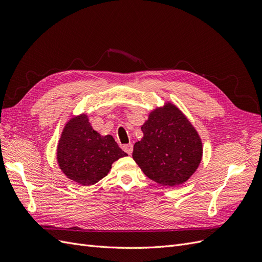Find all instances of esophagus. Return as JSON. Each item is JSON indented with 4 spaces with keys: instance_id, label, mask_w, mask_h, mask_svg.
I'll return each mask as SVG.
<instances>
[{
    "instance_id": "esophagus-1",
    "label": "esophagus",
    "mask_w": 262,
    "mask_h": 262,
    "mask_svg": "<svg viewBox=\"0 0 262 262\" xmlns=\"http://www.w3.org/2000/svg\"><path fill=\"white\" fill-rule=\"evenodd\" d=\"M122 148H123V150L125 153H128L129 155L130 154H132V150H133V145L130 143V144H125V145H123L122 146Z\"/></svg>"
}]
</instances>
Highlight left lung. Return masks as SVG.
Here are the masks:
<instances>
[{
  "label": "left lung",
  "mask_w": 262,
  "mask_h": 262,
  "mask_svg": "<svg viewBox=\"0 0 262 262\" xmlns=\"http://www.w3.org/2000/svg\"><path fill=\"white\" fill-rule=\"evenodd\" d=\"M143 138L132 157L145 175L164 187L186 182L199 167L203 148L199 133L171 102L157 107L141 126Z\"/></svg>",
  "instance_id": "1"
}]
</instances>
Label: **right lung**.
<instances>
[{
  "label": "right lung",
  "instance_id": "right-lung-1",
  "mask_svg": "<svg viewBox=\"0 0 262 262\" xmlns=\"http://www.w3.org/2000/svg\"><path fill=\"white\" fill-rule=\"evenodd\" d=\"M128 156L112 136L93 129L86 114L74 116L63 128L57 161L64 175L82 186H92L107 176L114 162Z\"/></svg>",
  "mask_w": 262,
  "mask_h": 262
}]
</instances>
